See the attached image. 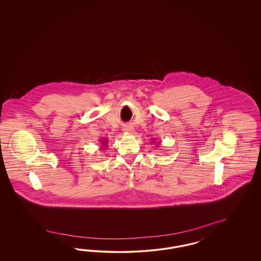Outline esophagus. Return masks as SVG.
<instances>
[{"mask_svg":"<svg viewBox=\"0 0 261 261\" xmlns=\"http://www.w3.org/2000/svg\"><path fill=\"white\" fill-rule=\"evenodd\" d=\"M124 131H125V132H131L132 130H131L130 128H126V129H124Z\"/></svg>","mask_w":261,"mask_h":261,"instance_id":"esophagus-1","label":"esophagus"}]
</instances>
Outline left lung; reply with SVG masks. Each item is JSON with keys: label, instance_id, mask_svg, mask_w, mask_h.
Masks as SVG:
<instances>
[{"label": "left lung", "instance_id": "left-lung-1", "mask_svg": "<svg viewBox=\"0 0 261 261\" xmlns=\"http://www.w3.org/2000/svg\"><path fill=\"white\" fill-rule=\"evenodd\" d=\"M152 141H154V139H153V140H152ZM157 144H160V143H157ZM157 147H160V146H157Z\"/></svg>", "mask_w": 261, "mask_h": 261}]
</instances>
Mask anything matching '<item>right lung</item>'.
Returning <instances> with one entry per match:
<instances>
[{"label":"right lung","instance_id":"1","mask_svg":"<svg viewBox=\"0 0 261 261\" xmlns=\"http://www.w3.org/2000/svg\"><path fill=\"white\" fill-rule=\"evenodd\" d=\"M107 142L108 141L106 140V139H103V140H100V145H102V147H107Z\"/></svg>","mask_w":261,"mask_h":261}]
</instances>
